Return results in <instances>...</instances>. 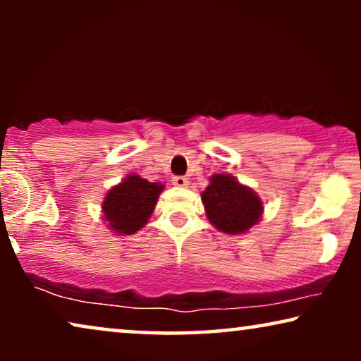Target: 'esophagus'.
I'll use <instances>...</instances> for the list:
<instances>
[{
  "label": "esophagus",
  "instance_id": "esophagus-1",
  "mask_svg": "<svg viewBox=\"0 0 361 361\" xmlns=\"http://www.w3.org/2000/svg\"><path fill=\"white\" fill-rule=\"evenodd\" d=\"M172 185L187 187V185H189V180H187L184 176H176V177H172Z\"/></svg>",
  "mask_w": 361,
  "mask_h": 361
}]
</instances>
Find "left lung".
Returning a JSON list of instances; mask_svg holds the SVG:
<instances>
[{
	"label": "left lung",
	"instance_id": "obj_1",
	"mask_svg": "<svg viewBox=\"0 0 361 361\" xmlns=\"http://www.w3.org/2000/svg\"><path fill=\"white\" fill-rule=\"evenodd\" d=\"M202 202L210 224L228 235L246 233L263 215L259 195L230 174L212 176Z\"/></svg>",
	"mask_w": 361,
	"mask_h": 361
}]
</instances>
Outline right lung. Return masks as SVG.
<instances>
[{
  "mask_svg": "<svg viewBox=\"0 0 361 361\" xmlns=\"http://www.w3.org/2000/svg\"><path fill=\"white\" fill-rule=\"evenodd\" d=\"M164 190L161 182H149L141 176L130 174L106 192L102 204L103 219L116 235H133L147 224Z\"/></svg>",
  "mask_w": 361,
  "mask_h": 361,
  "instance_id": "add662e5",
  "label": "right lung"
}]
</instances>
